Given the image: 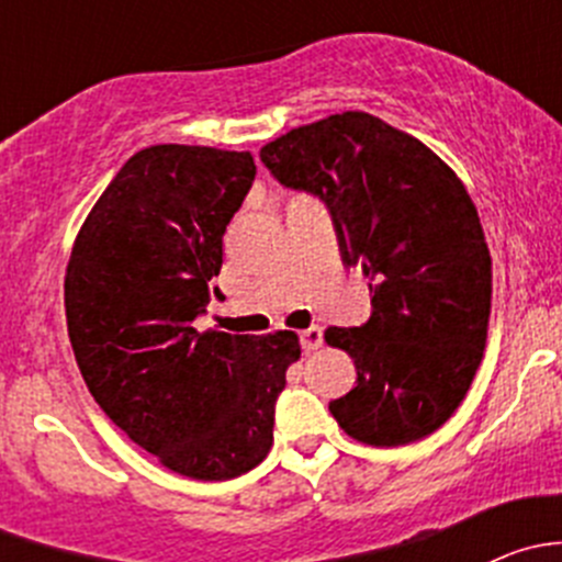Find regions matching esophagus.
I'll list each match as a JSON object with an SVG mask.
<instances>
[{
    "label": "esophagus",
    "instance_id": "34e87169",
    "mask_svg": "<svg viewBox=\"0 0 562 562\" xmlns=\"http://www.w3.org/2000/svg\"><path fill=\"white\" fill-rule=\"evenodd\" d=\"M299 342H302V348L307 350H317L323 345V328L321 326H310V328H304L302 334H299Z\"/></svg>",
    "mask_w": 562,
    "mask_h": 562
}]
</instances>
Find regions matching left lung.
<instances>
[{"mask_svg": "<svg viewBox=\"0 0 562 562\" xmlns=\"http://www.w3.org/2000/svg\"><path fill=\"white\" fill-rule=\"evenodd\" d=\"M260 160L280 184L326 203L342 260L370 277V321L326 328L356 364L331 416L367 446L432 435L473 383L492 307L490 247L459 176L364 111L291 130Z\"/></svg>", "mask_w": 562, "mask_h": 562, "instance_id": "1", "label": "left lung"}]
</instances>
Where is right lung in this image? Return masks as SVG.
<instances>
[{"mask_svg":"<svg viewBox=\"0 0 562 562\" xmlns=\"http://www.w3.org/2000/svg\"><path fill=\"white\" fill-rule=\"evenodd\" d=\"M249 151L160 144L113 176L65 277L67 334L105 416L173 473L228 481L269 454L293 331H198L225 225L252 187Z\"/></svg>","mask_w":562,"mask_h":562,"instance_id":"add662e5","label":"right lung"}]
</instances>
